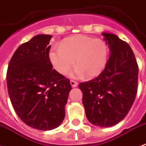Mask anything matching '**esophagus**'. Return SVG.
I'll list each match as a JSON object with an SVG mask.
<instances>
[{
	"instance_id": "1",
	"label": "esophagus",
	"mask_w": 146,
	"mask_h": 146,
	"mask_svg": "<svg viewBox=\"0 0 146 146\" xmlns=\"http://www.w3.org/2000/svg\"><path fill=\"white\" fill-rule=\"evenodd\" d=\"M70 85L72 87H76L78 86V82H76V81H74V80H70Z\"/></svg>"
}]
</instances>
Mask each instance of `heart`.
Masks as SVG:
<instances>
[{"mask_svg":"<svg viewBox=\"0 0 146 146\" xmlns=\"http://www.w3.org/2000/svg\"><path fill=\"white\" fill-rule=\"evenodd\" d=\"M108 48L104 41L84 35L66 38L58 48H53L49 57L60 74H66L75 64V75L92 79L102 73L108 61ZM75 62H74V60Z\"/></svg>","mask_w":146,"mask_h":146,"instance_id":"heart-1","label":"heart"}]
</instances>
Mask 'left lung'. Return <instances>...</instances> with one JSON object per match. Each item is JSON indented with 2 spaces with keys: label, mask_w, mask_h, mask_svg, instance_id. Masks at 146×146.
<instances>
[{
  "label": "left lung",
  "mask_w": 146,
  "mask_h": 146,
  "mask_svg": "<svg viewBox=\"0 0 146 146\" xmlns=\"http://www.w3.org/2000/svg\"><path fill=\"white\" fill-rule=\"evenodd\" d=\"M110 57L96 79L81 82L86 115L93 125L109 127L127 116L136 98L139 67L130 46L114 34L102 33Z\"/></svg>",
  "instance_id": "1"
}]
</instances>
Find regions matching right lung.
<instances>
[{"instance_id":"right-lung-1","label":"right lung","mask_w":146,"mask_h":146,"mask_svg":"<svg viewBox=\"0 0 146 146\" xmlns=\"http://www.w3.org/2000/svg\"><path fill=\"white\" fill-rule=\"evenodd\" d=\"M51 37L38 35L22 44L10 59L7 73L8 93L17 114L29 127L43 131L63 122L72 89L70 80L52 69Z\"/></svg>"}]
</instances>
